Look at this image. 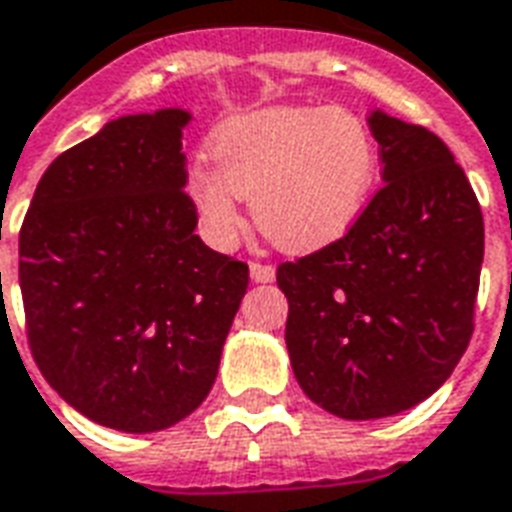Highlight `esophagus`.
Returning a JSON list of instances; mask_svg holds the SVG:
<instances>
[{
    "instance_id": "34e87169",
    "label": "esophagus",
    "mask_w": 512,
    "mask_h": 512,
    "mask_svg": "<svg viewBox=\"0 0 512 512\" xmlns=\"http://www.w3.org/2000/svg\"><path fill=\"white\" fill-rule=\"evenodd\" d=\"M249 276H252V282L268 284L276 279V268L271 263H252L249 265Z\"/></svg>"
}]
</instances>
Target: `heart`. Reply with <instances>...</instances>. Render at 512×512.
<instances>
[{
    "mask_svg": "<svg viewBox=\"0 0 512 512\" xmlns=\"http://www.w3.org/2000/svg\"><path fill=\"white\" fill-rule=\"evenodd\" d=\"M187 193L209 244H236L252 201L265 239L287 252L333 244L357 222L378 174L376 136L341 107H265L220 123Z\"/></svg>",
    "mask_w": 512,
    "mask_h": 512,
    "instance_id": "b5f03b06",
    "label": "heart"
}]
</instances>
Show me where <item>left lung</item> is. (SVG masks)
<instances>
[{
    "label": "left lung",
    "instance_id": "1",
    "mask_svg": "<svg viewBox=\"0 0 512 512\" xmlns=\"http://www.w3.org/2000/svg\"><path fill=\"white\" fill-rule=\"evenodd\" d=\"M378 190L343 239L282 263L300 389L351 421L403 413L446 384L473 338L483 214L446 142L376 109Z\"/></svg>",
    "mask_w": 512,
    "mask_h": 512
}]
</instances>
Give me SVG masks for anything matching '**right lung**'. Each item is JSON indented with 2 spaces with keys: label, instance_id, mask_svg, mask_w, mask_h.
I'll return each instance as SVG.
<instances>
[{
  "label": "right lung",
  "instance_id": "add662e5",
  "mask_svg": "<svg viewBox=\"0 0 512 512\" xmlns=\"http://www.w3.org/2000/svg\"><path fill=\"white\" fill-rule=\"evenodd\" d=\"M190 112L117 117L42 174L18 239L26 335L74 411L158 432L204 403L249 268L195 236Z\"/></svg>",
  "mask_w": 512,
  "mask_h": 512
}]
</instances>
